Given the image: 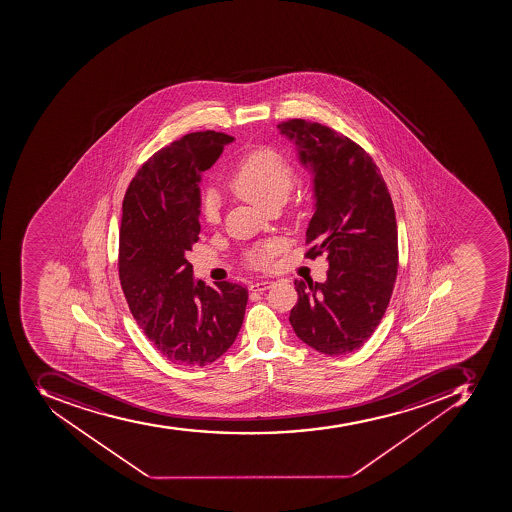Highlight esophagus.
Wrapping results in <instances>:
<instances>
[{"mask_svg": "<svg viewBox=\"0 0 512 512\" xmlns=\"http://www.w3.org/2000/svg\"><path fill=\"white\" fill-rule=\"evenodd\" d=\"M274 285V282L272 280H256V282L250 283V290L251 291H264L269 290V288Z\"/></svg>", "mask_w": 512, "mask_h": 512, "instance_id": "1", "label": "esophagus"}]
</instances>
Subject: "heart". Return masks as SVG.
<instances>
[{
    "instance_id": "obj_1",
    "label": "heart",
    "mask_w": 512,
    "mask_h": 512,
    "mask_svg": "<svg viewBox=\"0 0 512 512\" xmlns=\"http://www.w3.org/2000/svg\"><path fill=\"white\" fill-rule=\"evenodd\" d=\"M293 182V167L282 153L262 146L250 151L241 159L235 171L227 179L230 192L240 196L243 200L267 209L275 203H283L287 198ZM204 221L216 224L221 217V206L216 195L206 193L203 200ZM277 250L275 245H266L251 254L254 266H267L271 262L272 254Z\"/></svg>"
}]
</instances>
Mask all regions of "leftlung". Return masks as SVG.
Listing matches in <instances>:
<instances>
[{
    "instance_id": "left-lung-1",
    "label": "left lung",
    "mask_w": 512,
    "mask_h": 512,
    "mask_svg": "<svg viewBox=\"0 0 512 512\" xmlns=\"http://www.w3.org/2000/svg\"><path fill=\"white\" fill-rule=\"evenodd\" d=\"M312 175L314 214L306 253H327L325 282L295 280L296 337L327 356L354 353L377 329L398 272L395 208L379 167L361 146L317 122L277 125Z\"/></svg>"
}]
</instances>
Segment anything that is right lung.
<instances>
[{
  "instance_id": "obj_1",
  "label": "right lung",
  "mask_w": 512,
  "mask_h": 512,
  "mask_svg": "<svg viewBox=\"0 0 512 512\" xmlns=\"http://www.w3.org/2000/svg\"><path fill=\"white\" fill-rule=\"evenodd\" d=\"M235 138L188 133L154 153L130 182L122 203L119 279L140 329L167 361L203 367L233 345L248 290L209 287L185 258L200 235L201 174Z\"/></svg>"
}]
</instances>
